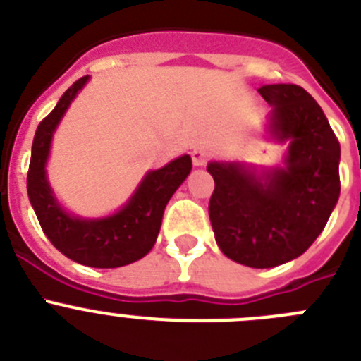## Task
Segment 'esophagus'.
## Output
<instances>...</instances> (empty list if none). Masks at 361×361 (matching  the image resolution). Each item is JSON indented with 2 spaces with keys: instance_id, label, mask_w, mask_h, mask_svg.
<instances>
[{
  "instance_id": "1",
  "label": "esophagus",
  "mask_w": 361,
  "mask_h": 361,
  "mask_svg": "<svg viewBox=\"0 0 361 361\" xmlns=\"http://www.w3.org/2000/svg\"><path fill=\"white\" fill-rule=\"evenodd\" d=\"M209 151L204 147H196L192 151V161L194 165H197V167H201V165H204L207 161H209Z\"/></svg>"
}]
</instances>
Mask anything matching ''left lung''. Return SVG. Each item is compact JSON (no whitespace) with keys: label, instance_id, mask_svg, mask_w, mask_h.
<instances>
[{"label":"left lung","instance_id":"left-lung-1","mask_svg":"<svg viewBox=\"0 0 361 361\" xmlns=\"http://www.w3.org/2000/svg\"><path fill=\"white\" fill-rule=\"evenodd\" d=\"M271 106L268 135L288 144L282 167L210 161L216 243L250 268H274L306 252L340 196V144L317 100L297 84L259 87Z\"/></svg>","mask_w":361,"mask_h":361}]
</instances>
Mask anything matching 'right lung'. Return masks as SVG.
<instances>
[{
	"instance_id": "obj_1",
	"label": "right lung",
	"mask_w": 361,
	"mask_h": 361,
	"mask_svg": "<svg viewBox=\"0 0 361 361\" xmlns=\"http://www.w3.org/2000/svg\"><path fill=\"white\" fill-rule=\"evenodd\" d=\"M87 80L86 75L71 84L50 115L37 126L27 176L28 197L43 232L68 259L92 268H118L151 252L165 207L190 174L192 160L183 154L165 167L149 171L128 203L111 216L86 219L68 212L51 190L47 161L55 129Z\"/></svg>"
}]
</instances>
